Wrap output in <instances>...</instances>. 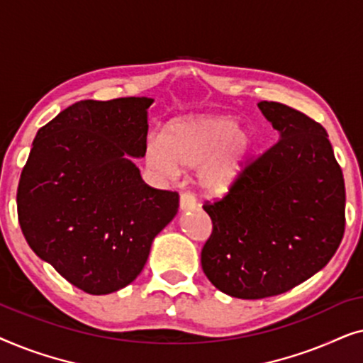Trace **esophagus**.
Here are the masks:
<instances>
[{"label":"esophagus","mask_w":363,"mask_h":363,"mask_svg":"<svg viewBox=\"0 0 363 363\" xmlns=\"http://www.w3.org/2000/svg\"><path fill=\"white\" fill-rule=\"evenodd\" d=\"M193 208H196V198L190 191H183L180 195V210L186 211L193 210Z\"/></svg>","instance_id":"obj_1"}]
</instances>
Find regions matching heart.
Masks as SVG:
<instances>
[{
  "label": "heart",
  "mask_w": 363,
  "mask_h": 363,
  "mask_svg": "<svg viewBox=\"0 0 363 363\" xmlns=\"http://www.w3.org/2000/svg\"><path fill=\"white\" fill-rule=\"evenodd\" d=\"M247 125L226 116H185L173 118L162 138L148 140L147 165L162 177H175L178 168H195L201 190L223 195L245 170L255 147Z\"/></svg>",
  "instance_id": "1"
}]
</instances>
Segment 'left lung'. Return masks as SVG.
<instances>
[{"mask_svg": "<svg viewBox=\"0 0 363 363\" xmlns=\"http://www.w3.org/2000/svg\"><path fill=\"white\" fill-rule=\"evenodd\" d=\"M279 132L221 200L201 250L211 284L238 299L291 291L320 271L345 231L344 175L325 128L279 102L257 104Z\"/></svg>", "mask_w": 363, "mask_h": 363, "instance_id": "obj_1", "label": "left lung"}]
</instances>
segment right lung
<instances>
[{"instance_id": "add662e5", "label": "right lung", "mask_w": 363, "mask_h": 363, "mask_svg": "<svg viewBox=\"0 0 363 363\" xmlns=\"http://www.w3.org/2000/svg\"><path fill=\"white\" fill-rule=\"evenodd\" d=\"M153 99L72 104L41 127L18 185L28 245L87 294H111L140 274L152 241L178 211V193L142 180Z\"/></svg>"}]
</instances>
